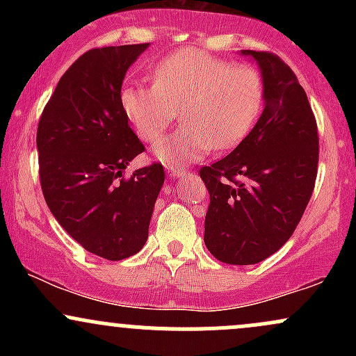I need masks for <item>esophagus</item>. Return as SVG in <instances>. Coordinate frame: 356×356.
Returning a JSON list of instances; mask_svg holds the SVG:
<instances>
[{
	"label": "esophagus",
	"instance_id": "esophagus-1",
	"mask_svg": "<svg viewBox=\"0 0 356 356\" xmlns=\"http://www.w3.org/2000/svg\"><path fill=\"white\" fill-rule=\"evenodd\" d=\"M167 172L172 175V177H182V175L189 174V170L184 169V167H177V165H167Z\"/></svg>",
	"mask_w": 356,
	"mask_h": 356
}]
</instances>
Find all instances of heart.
I'll return each instance as SVG.
<instances>
[{"label":"heart","instance_id":"heart-1","mask_svg":"<svg viewBox=\"0 0 356 356\" xmlns=\"http://www.w3.org/2000/svg\"><path fill=\"white\" fill-rule=\"evenodd\" d=\"M263 80L249 65L184 48L152 72V85H125L122 112L142 140L155 144L181 107L184 124L155 147L162 162H194L216 147L232 149L248 136L263 107Z\"/></svg>","mask_w":356,"mask_h":356}]
</instances>
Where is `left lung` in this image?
Returning <instances> with one entry per match:
<instances>
[{
    "label": "left lung",
    "instance_id": "1",
    "mask_svg": "<svg viewBox=\"0 0 356 356\" xmlns=\"http://www.w3.org/2000/svg\"><path fill=\"white\" fill-rule=\"evenodd\" d=\"M263 76L264 110L229 155L199 170L209 191L204 243L216 259L256 264L291 238L312 199L318 129L291 68L268 51L241 50Z\"/></svg>",
    "mask_w": 356,
    "mask_h": 356
}]
</instances>
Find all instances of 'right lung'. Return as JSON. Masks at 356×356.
<instances>
[{
  "label": "right lung",
  "instance_id": "add662e5",
  "mask_svg": "<svg viewBox=\"0 0 356 356\" xmlns=\"http://www.w3.org/2000/svg\"><path fill=\"white\" fill-rule=\"evenodd\" d=\"M149 43L93 48L63 73L36 132L40 182L51 214L92 254H137L165 174L162 164L124 179L144 145L120 107L122 81Z\"/></svg>",
  "mask_w": 356,
  "mask_h": 356
}]
</instances>
